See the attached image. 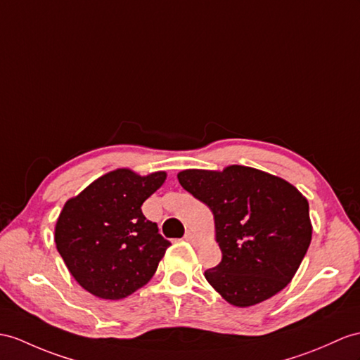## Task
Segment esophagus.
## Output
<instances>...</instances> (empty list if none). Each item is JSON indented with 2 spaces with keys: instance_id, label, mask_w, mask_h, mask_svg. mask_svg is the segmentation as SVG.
Here are the masks:
<instances>
[{
  "instance_id": "esophagus-1",
  "label": "esophagus",
  "mask_w": 360,
  "mask_h": 360,
  "mask_svg": "<svg viewBox=\"0 0 360 360\" xmlns=\"http://www.w3.org/2000/svg\"><path fill=\"white\" fill-rule=\"evenodd\" d=\"M185 240L191 244H197L198 243V236L194 232H186L185 233Z\"/></svg>"
}]
</instances>
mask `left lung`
<instances>
[{"label":"left lung","mask_w":360,"mask_h":360,"mask_svg":"<svg viewBox=\"0 0 360 360\" xmlns=\"http://www.w3.org/2000/svg\"><path fill=\"white\" fill-rule=\"evenodd\" d=\"M177 179L212 210L223 258L205 276L227 302L255 305L292 281L311 241L309 201L300 191L241 165L186 169Z\"/></svg>","instance_id":"obj_1"}]
</instances>
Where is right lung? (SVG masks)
<instances>
[{"label":"right lung","mask_w":360,"mask_h":360,"mask_svg":"<svg viewBox=\"0 0 360 360\" xmlns=\"http://www.w3.org/2000/svg\"><path fill=\"white\" fill-rule=\"evenodd\" d=\"M166 180L127 168L102 175L70 198L55 227L59 255L77 284L102 300H122L143 287L169 241L142 214L143 201Z\"/></svg>","instance_id":"add662e5"}]
</instances>
